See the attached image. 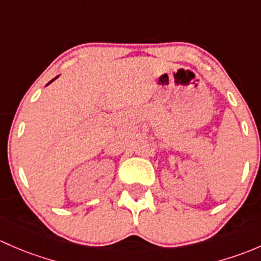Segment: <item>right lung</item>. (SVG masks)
Instances as JSON below:
<instances>
[{
    "label": "right lung",
    "instance_id": "right-lung-1",
    "mask_svg": "<svg viewBox=\"0 0 261 261\" xmlns=\"http://www.w3.org/2000/svg\"><path fill=\"white\" fill-rule=\"evenodd\" d=\"M58 77H59V75H58V76H56V77H54V79H53V80H51V82H49V83H47V84H46V87H47V85H49V84H51V83H53V82H54V80H55V79H58Z\"/></svg>",
    "mask_w": 261,
    "mask_h": 261
}]
</instances>
